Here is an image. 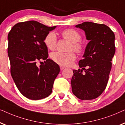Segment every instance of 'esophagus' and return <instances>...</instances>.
I'll use <instances>...</instances> for the list:
<instances>
[{
	"label": "esophagus",
	"mask_w": 125,
	"mask_h": 125,
	"mask_svg": "<svg viewBox=\"0 0 125 125\" xmlns=\"http://www.w3.org/2000/svg\"><path fill=\"white\" fill-rule=\"evenodd\" d=\"M60 67L61 71H62L63 69H65V67H64V66H60Z\"/></svg>",
	"instance_id": "esophagus-1"
}]
</instances>
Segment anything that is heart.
<instances>
[{"label": "heart", "instance_id": "obj_1", "mask_svg": "<svg viewBox=\"0 0 125 125\" xmlns=\"http://www.w3.org/2000/svg\"><path fill=\"white\" fill-rule=\"evenodd\" d=\"M63 38L70 42L69 49L82 52L84 49V45L81 42V35L74 29H67L61 33ZM44 44L49 49L53 50L57 44V36L53 32H50L44 38ZM51 58L54 62L62 66H69L72 64L76 59V54L73 51L67 52H54L51 54Z\"/></svg>", "mask_w": 125, "mask_h": 125}]
</instances>
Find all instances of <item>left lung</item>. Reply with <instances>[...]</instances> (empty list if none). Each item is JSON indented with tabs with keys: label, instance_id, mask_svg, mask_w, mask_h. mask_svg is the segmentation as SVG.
<instances>
[{
	"label": "left lung",
	"instance_id": "8db88e82",
	"mask_svg": "<svg viewBox=\"0 0 125 125\" xmlns=\"http://www.w3.org/2000/svg\"><path fill=\"white\" fill-rule=\"evenodd\" d=\"M83 30L90 42L80 60V68L73 70L71 80L72 92L82 100H93L103 93L107 86L112 69V61L115 53V35L104 24L83 22L76 25ZM87 67L88 69H85Z\"/></svg>",
	"mask_w": 125,
	"mask_h": 125
}]
</instances>
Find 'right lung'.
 Wrapping results in <instances>:
<instances>
[{
	"label": "right lung",
	"mask_w": 125,
	"mask_h": 125,
	"mask_svg": "<svg viewBox=\"0 0 125 125\" xmlns=\"http://www.w3.org/2000/svg\"><path fill=\"white\" fill-rule=\"evenodd\" d=\"M55 28L32 20L17 23L8 35L11 76L20 93L30 100L49 96L60 71L59 65L48 59L44 42L45 36ZM40 59L44 63L37 67L36 62Z\"/></svg>",
	"instance_id": "obj_1"
}]
</instances>
